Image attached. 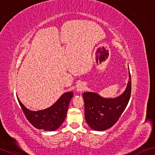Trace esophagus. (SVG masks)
Instances as JSON below:
<instances>
[{
  "label": "esophagus",
  "mask_w": 155,
  "mask_h": 155,
  "mask_svg": "<svg viewBox=\"0 0 155 155\" xmlns=\"http://www.w3.org/2000/svg\"><path fill=\"white\" fill-rule=\"evenodd\" d=\"M84 86L83 84H79L77 87V91L78 92H82L84 90Z\"/></svg>",
  "instance_id": "obj_1"
}]
</instances>
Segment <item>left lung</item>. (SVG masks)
Listing matches in <instances>:
<instances>
[{"label":"left lung","instance_id":"obj_1","mask_svg":"<svg viewBox=\"0 0 155 155\" xmlns=\"http://www.w3.org/2000/svg\"><path fill=\"white\" fill-rule=\"evenodd\" d=\"M127 87L120 97L104 98L94 93L83 94L84 101L85 119L87 124L95 130H104L112 127L119 119L130 100L131 78Z\"/></svg>","mask_w":155,"mask_h":155}]
</instances>
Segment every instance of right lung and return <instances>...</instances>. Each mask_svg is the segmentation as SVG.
<instances>
[{
    "label": "right lung",
    "mask_w": 155,
    "mask_h": 155,
    "mask_svg": "<svg viewBox=\"0 0 155 155\" xmlns=\"http://www.w3.org/2000/svg\"><path fill=\"white\" fill-rule=\"evenodd\" d=\"M72 96V92L66 93L52 107L39 111L27 109L18 98L17 99L23 113L32 125L38 129L52 131L57 129L64 122Z\"/></svg>",
    "instance_id": "1"
}]
</instances>
